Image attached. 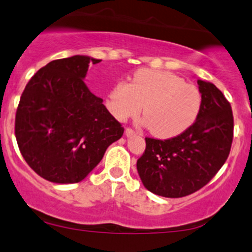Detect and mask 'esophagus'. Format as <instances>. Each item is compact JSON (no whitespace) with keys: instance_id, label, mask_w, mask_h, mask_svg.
<instances>
[{"instance_id":"34e87169","label":"esophagus","mask_w":252,"mask_h":252,"mask_svg":"<svg viewBox=\"0 0 252 252\" xmlns=\"http://www.w3.org/2000/svg\"><path fill=\"white\" fill-rule=\"evenodd\" d=\"M134 135H135V131L133 130V129H130V128L126 129V137H131V136H134Z\"/></svg>"}]
</instances>
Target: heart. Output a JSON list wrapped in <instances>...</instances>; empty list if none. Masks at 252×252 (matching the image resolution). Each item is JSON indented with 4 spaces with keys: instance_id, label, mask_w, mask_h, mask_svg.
Masks as SVG:
<instances>
[{
    "instance_id": "obj_1",
    "label": "heart",
    "mask_w": 252,
    "mask_h": 252,
    "mask_svg": "<svg viewBox=\"0 0 252 252\" xmlns=\"http://www.w3.org/2000/svg\"><path fill=\"white\" fill-rule=\"evenodd\" d=\"M199 89L173 72L140 68L131 83L119 81L107 94L106 107L118 121L135 117L144 105V122L155 136L170 139L182 134L198 117Z\"/></svg>"
}]
</instances>
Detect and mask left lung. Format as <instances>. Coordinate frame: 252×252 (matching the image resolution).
Listing matches in <instances>:
<instances>
[{"instance_id": "obj_1", "label": "left lung", "mask_w": 252, "mask_h": 252, "mask_svg": "<svg viewBox=\"0 0 252 252\" xmlns=\"http://www.w3.org/2000/svg\"><path fill=\"white\" fill-rule=\"evenodd\" d=\"M202 104L194 123L169 140L146 137L136 163L145 189L165 198H180L205 186L221 169L233 140L231 104L213 83L198 79Z\"/></svg>"}]
</instances>
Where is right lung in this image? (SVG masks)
Wrapping results in <instances>:
<instances>
[{"mask_svg":"<svg viewBox=\"0 0 252 252\" xmlns=\"http://www.w3.org/2000/svg\"><path fill=\"white\" fill-rule=\"evenodd\" d=\"M87 55L53 60L38 70L21 94L15 137L35 173L55 184H76L100 163L124 129L86 86Z\"/></svg>","mask_w":252,"mask_h":252,"instance_id":"1","label":"right lung"}]
</instances>
